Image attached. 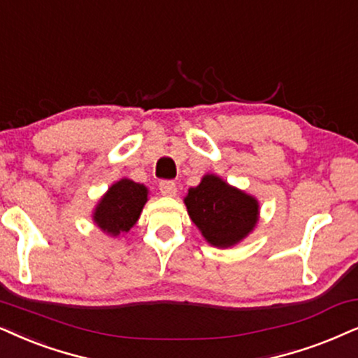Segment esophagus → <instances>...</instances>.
Returning a JSON list of instances; mask_svg holds the SVG:
<instances>
[{"mask_svg":"<svg viewBox=\"0 0 358 358\" xmlns=\"http://www.w3.org/2000/svg\"><path fill=\"white\" fill-rule=\"evenodd\" d=\"M159 190L162 196H168V197H173L176 196V192H178V185L173 180H162L159 184Z\"/></svg>","mask_w":358,"mask_h":358,"instance_id":"34e87169","label":"esophagus"}]
</instances>
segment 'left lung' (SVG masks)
<instances>
[{
    "label": "left lung",
    "instance_id": "obj_1",
    "mask_svg": "<svg viewBox=\"0 0 358 358\" xmlns=\"http://www.w3.org/2000/svg\"><path fill=\"white\" fill-rule=\"evenodd\" d=\"M187 213L208 245L231 248L252 234L259 220V202L217 174H206L184 197Z\"/></svg>",
    "mask_w": 358,
    "mask_h": 358
}]
</instances>
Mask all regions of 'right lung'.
I'll return each instance as SVG.
<instances>
[{"instance_id":"1","label":"right lung","mask_w":358,"mask_h":358,"mask_svg":"<svg viewBox=\"0 0 358 358\" xmlns=\"http://www.w3.org/2000/svg\"><path fill=\"white\" fill-rule=\"evenodd\" d=\"M146 185L123 178L111 184L92 212V220L103 234L117 236L127 234L136 224L148 202Z\"/></svg>"}]
</instances>
